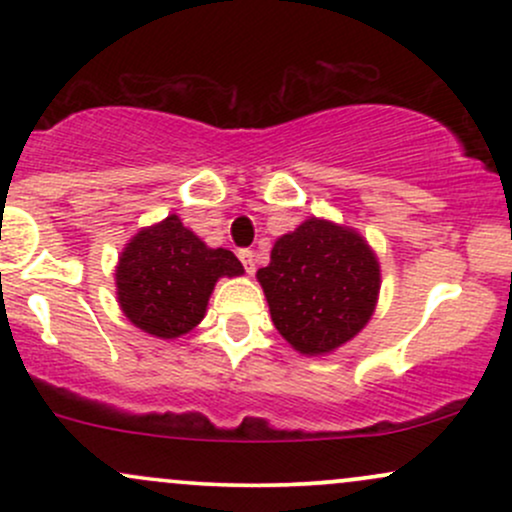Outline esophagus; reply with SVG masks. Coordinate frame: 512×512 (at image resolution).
Instances as JSON below:
<instances>
[{
  "label": "esophagus",
  "mask_w": 512,
  "mask_h": 512,
  "mask_svg": "<svg viewBox=\"0 0 512 512\" xmlns=\"http://www.w3.org/2000/svg\"><path fill=\"white\" fill-rule=\"evenodd\" d=\"M238 257H240V262H243L245 272L255 274V252H252V250H238Z\"/></svg>",
  "instance_id": "34e87169"
}]
</instances>
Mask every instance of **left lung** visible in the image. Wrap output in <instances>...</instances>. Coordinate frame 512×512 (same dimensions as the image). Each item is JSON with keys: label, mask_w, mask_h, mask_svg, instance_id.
I'll return each mask as SVG.
<instances>
[{"label": "left lung", "mask_w": 512, "mask_h": 512, "mask_svg": "<svg viewBox=\"0 0 512 512\" xmlns=\"http://www.w3.org/2000/svg\"><path fill=\"white\" fill-rule=\"evenodd\" d=\"M257 281L281 337L298 354L322 356L368 325L380 293V264L354 228L310 216L276 240Z\"/></svg>", "instance_id": "1"}]
</instances>
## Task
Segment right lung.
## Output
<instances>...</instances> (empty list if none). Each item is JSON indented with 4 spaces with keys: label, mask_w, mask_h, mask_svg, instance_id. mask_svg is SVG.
<instances>
[{
    "label": "right lung",
    "mask_w": 512,
    "mask_h": 512,
    "mask_svg": "<svg viewBox=\"0 0 512 512\" xmlns=\"http://www.w3.org/2000/svg\"><path fill=\"white\" fill-rule=\"evenodd\" d=\"M243 264L226 248H209L180 216L142 228L115 269L117 303L134 327L175 339L202 322L216 281L240 276Z\"/></svg>",
    "instance_id": "add662e5"
}]
</instances>
